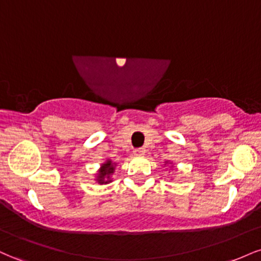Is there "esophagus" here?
<instances>
[{
	"label": "esophagus",
	"instance_id": "34e87169",
	"mask_svg": "<svg viewBox=\"0 0 261 261\" xmlns=\"http://www.w3.org/2000/svg\"><path fill=\"white\" fill-rule=\"evenodd\" d=\"M146 153V149L145 148H136L134 151V154L135 155H143Z\"/></svg>",
	"mask_w": 261,
	"mask_h": 261
}]
</instances>
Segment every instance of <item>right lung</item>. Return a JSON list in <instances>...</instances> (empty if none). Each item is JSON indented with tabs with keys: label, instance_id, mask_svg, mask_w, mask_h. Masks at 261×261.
Masks as SVG:
<instances>
[{
	"label": "right lung",
	"instance_id": "obj_1",
	"mask_svg": "<svg viewBox=\"0 0 261 261\" xmlns=\"http://www.w3.org/2000/svg\"><path fill=\"white\" fill-rule=\"evenodd\" d=\"M114 169H115V164L113 163L112 161H107L106 163L101 164L99 173H98L97 180L99 184H108L110 182V175L114 173Z\"/></svg>",
	"mask_w": 261,
	"mask_h": 261
}]
</instances>
